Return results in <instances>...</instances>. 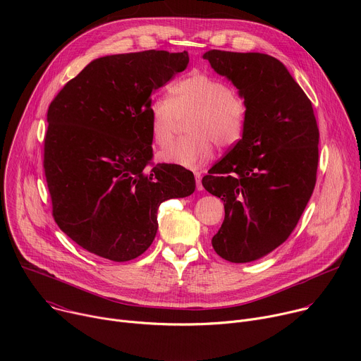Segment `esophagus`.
I'll list each match as a JSON object with an SVG mask.
<instances>
[{"instance_id":"obj_1","label":"esophagus","mask_w":361,"mask_h":361,"mask_svg":"<svg viewBox=\"0 0 361 361\" xmlns=\"http://www.w3.org/2000/svg\"><path fill=\"white\" fill-rule=\"evenodd\" d=\"M194 177H195V185H197V190H198V191H201V190H202V184H201V174H200V173H195V174H194Z\"/></svg>"}]
</instances>
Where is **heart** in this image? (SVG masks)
I'll use <instances>...</instances> for the list:
<instances>
[{"mask_svg": "<svg viewBox=\"0 0 361 361\" xmlns=\"http://www.w3.org/2000/svg\"><path fill=\"white\" fill-rule=\"evenodd\" d=\"M245 102L226 81L207 73H192L170 88V98H156L149 104V130L157 145L167 147L187 120L185 133L160 152L163 163L198 169L214 154V142L233 147L241 138Z\"/></svg>", "mask_w": 361, "mask_h": 361, "instance_id": "1", "label": "heart"}]
</instances>
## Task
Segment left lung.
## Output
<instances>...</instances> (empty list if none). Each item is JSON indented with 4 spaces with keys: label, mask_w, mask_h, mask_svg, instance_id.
<instances>
[{
    "label": "left lung",
    "mask_w": 361,
    "mask_h": 361,
    "mask_svg": "<svg viewBox=\"0 0 361 361\" xmlns=\"http://www.w3.org/2000/svg\"><path fill=\"white\" fill-rule=\"evenodd\" d=\"M202 59L245 102L243 137L201 183L224 201V221L212 240L216 252L248 263L295 228L316 185L319 127L312 101L277 59L220 49Z\"/></svg>",
    "instance_id": "left-lung-1"
}]
</instances>
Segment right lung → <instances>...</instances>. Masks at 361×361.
<instances>
[{
	"instance_id": "right-lung-1",
	"label": "right lung",
	"mask_w": 361,
	"mask_h": 361,
	"mask_svg": "<svg viewBox=\"0 0 361 361\" xmlns=\"http://www.w3.org/2000/svg\"><path fill=\"white\" fill-rule=\"evenodd\" d=\"M187 66V51L101 57L48 107L44 171L53 217L102 259L141 255L157 234L160 204L195 190L191 171L151 161V94Z\"/></svg>"
}]
</instances>
